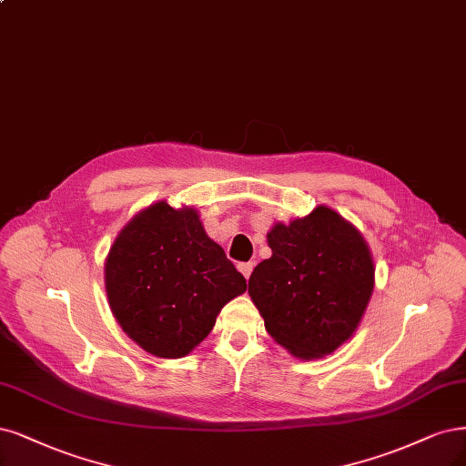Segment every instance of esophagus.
Masks as SVG:
<instances>
[{
  "label": "esophagus",
  "instance_id": "obj_1",
  "mask_svg": "<svg viewBox=\"0 0 466 466\" xmlns=\"http://www.w3.org/2000/svg\"><path fill=\"white\" fill-rule=\"evenodd\" d=\"M237 268H238L240 274L245 276V279H248V278H250V274H252V268H254V264H252V262H243V264H238Z\"/></svg>",
  "mask_w": 466,
  "mask_h": 466
}]
</instances>
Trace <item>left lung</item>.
I'll use <instances>...</instances> for the list:
<instances>
[{"mask_svg": "<svg viewBox=\"0 0 466 466\" xmlns=\"http://www.w3.org/2000/svg\"><path fill=\"white\" fill-rule=\"evenodd\" d=\"M271 256L254 268L248 295L274 341L300 360L331 355L355 335L374 291L362 233L328 206L274 223Z\"/></svg>", "mask_w": 466, "mask_h": 466, "instance_id": "8db88e82", "label": "left lung"}]
</instances>
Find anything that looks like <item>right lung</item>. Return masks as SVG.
Here are the masks:
<instances>
[{"label": "right lung", "mask_w": 466, "mask_h": 466, "mask_svg": "<svg viewBox=\"0 0 466 466\" xmlns=\"http://www.w3.org/2000/svg\"><path fill=\"white\" fill-rule=\"evenodd\" d=\"M106 295L121 329L157 359H181L212 331L226 304L247 291L198 210L157 200L135 214L109 247Z\"/></svg>", "instance_id": "obj_1"}]
</instances>
